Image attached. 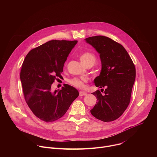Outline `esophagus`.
<instances>
[{"mask_svg":"<svg viewBox=\"0 0 157 157\" xmlns=\"http://www.w3.org/2000/svg\"><path fill=\"white\" fill-rule=\"evenodd\" d=\"M87 93L84 91H79V96H86Z\"/></svg>","mask_w":157,"mask_h":157,"instance_id":"34e87169","label":"esophagus"}]
</instances>
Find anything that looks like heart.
<instances>
[{
	"mask_svg": "<svg viewBox=\"0 0 157 157\" xmlns=\"http://www.w3.org/2000/svg\"><path fill=\"white\" fill-rule=\"evenodd\" d=\"M79 58L81 63L86 66L89 63H94L96 61V58L94 55L89 52L82 53L80 55ZM68 82L71 86L74 87L78 88H82L84 86V84L87 82V79L85 78H74L71 79H70Z\"/></svg>",
	"mask_w": 157,
	"mask_h": 157,
	"instance_id": "obj_1",
	"label": "heart"
}]
</instances>
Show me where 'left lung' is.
Returning <instances> with one entry per match:
<instances>
[{
    "label": "left lung",
    "instance_id": "8db88e82",
    "mask_svg": "<svg viewBox=\"0 0 157 157\" xmlns=\"http://www.w3.org/2000/svg\"><path fill=\"white\" fill-rule=\"evenodd\" d=\"M85 40L100 54L102 64L101 73L94 81L101 89L92 93L98 102L91 113L103 122L114 121L122 115L130 103L136 75L135 65L122 44L109 37L99 35Z\"/></svg>",
    "mask_w": 157,
    "mask_h": 157
}]
</instances>
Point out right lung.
<instances>
[{
	"instance_id": "add662e5",
	"label": "right lung",
	"mask_w": 157,
	"mask_h": 157,
	"mask_svg": "<svg viewBox=\"0 0 157 157\" xmlns=\"http://www.w3.org/2000/svg\"><path fill=\"white\" fill-rule=\"evenodd\" d=\"M77 40L46 42L30 50L20 71V80L25 101L34 115L46 122L62 117L78 97L76 89L65 84L61 90L51 87L61 78L64 64Z\"/></svg>"
}]
</instances>
